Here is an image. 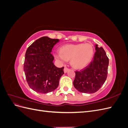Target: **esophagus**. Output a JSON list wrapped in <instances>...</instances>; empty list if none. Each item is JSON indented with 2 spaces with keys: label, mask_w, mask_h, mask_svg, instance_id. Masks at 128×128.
<instances>
[{
  "label": "esophagus",
  "mask_w": 128,
  "mask_h": 128,
  "mask_svg": "<svg viewBox=\"0 0 128 128\" xmlns=\"http://www.w3.org/2000/svg\"><path fill=\"white\" fill-rule=\"evenodd\" d=\"M69 70V69L68 68L65 67L64 68V73H66Z\"/></svg>",
  "instance_id": "1"
}]
</instances>
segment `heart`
Wrapping results in <instances>:
<instances>
[{
	"label": "heart",
	"mask_w": 128,
	"mask_h": 128,
	"mask_svg": "<svg viewBox=\"0 0 128 128\" xmlns=\"http://www.w3.org/2000/svg\"><path fill=\"white\" fill-rule=\"evenodd\" d=\"M94 54V49L90 44H69L62 46L60 53H55L54 56L62 63L70 60L73 68L80 69L88 64Z\"/></svg>",
	"instance_id": "b5f03b06"
}]
</instances>
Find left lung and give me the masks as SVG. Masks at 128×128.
Segmentation results:
<instances>
[{
    "instance_id": "obj_1",
    "label": "left lung",
    "mask_w": 128,
    "mask_h": 128,
    "mask_svg": "<svg viewBox=\"0 0 128 128\" xmlns=\"http://www.w3.org/2000/svg\"><path fill=\"white\" fill-rule=\"evenodd\" d=\"M96 52L90 64L82 70L75 72L73 84L78 91L94 94L99 90L107 78L109 59L104 48L95 45Z\"/></svg>"
}]
</instances>
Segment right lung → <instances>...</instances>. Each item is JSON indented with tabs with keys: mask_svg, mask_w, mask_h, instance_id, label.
<instances>
[{
	"mask_svg": "<svg viewBox=\"0 0 128 128\" xmlns=\"http://www.w3.org/2000/svg\"><path fill=\"white\" fill-rule=\"evenodd\" d=\"M58 39L42 37L34 41L27 48L24 62V71L29 87L40 94H47L58 88L64 67L54 64L51 53Z\"/></svg>",
	"mask_w": 128,
	"mask_h": 128,
	"instance_id": "right-lung-1",
	"label": "right lung"
}]
</instances>
